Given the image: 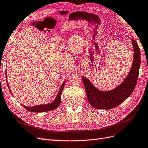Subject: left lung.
Listing matches in <instances>:
<instances>
[{"mask_svg":"<svg viewBox=\"0 0 148 148\" xmlns=\"http://www.w3.org/2000/svg\"><path fill=\"white\" fill-rule=\"evenodd\" d=\"M131 41L134 49L133 65L125 80L116 88L110 91H100L96 88L89 79L82 77L88 100L95 108H114L125 101L133 93L138 80L141 64V53L137 42L134 40Z\"/></svg>","mask_w":148,"mask_h":148,"instance_id":"1","label":"left lung"}]
</instances>
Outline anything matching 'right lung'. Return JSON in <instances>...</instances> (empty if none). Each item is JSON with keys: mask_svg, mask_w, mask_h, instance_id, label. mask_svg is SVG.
<instances>
[{"mask_svg": "<svg viewBox=\"0 0 148 148\" xmlns=\"http://www.w3.org/2000/svg\"><path fill=\"white\" fill-rule=\"evenodd\" d=\"M7 73H5V75ZM7 75H6V79H7ZM65 82H63L62 83V85L60 86V88L58 93L57 94V97L54 99V100L49 103V104H47V105H38V106H32V107H29V106H26L24 105H22L23 107L25 108L26 110L28 111H31V112H35V113H38V112H46V111H52L53 110H55L59 106L60 104L61 103V96H62V93L63 91V88H64V86H65ZM8 87L9 88V86L8 85Z\"/></svg>", "mask_w": 148, "mask_h": 148, "instance_id": "right-lung-1", "label": "right lung"}]
</instances>
